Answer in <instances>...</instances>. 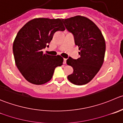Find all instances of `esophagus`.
Masks as SVG:
<instances>
[{"instance_id": "obj_1", "label": "esophagus", "mask_w": 123, "mask_h": 123, "mask_svg": "<svg viewBox=\"0 0 123 123\" xmlns=\"http://www.w3.org/2000/svg\"><path fill=\"white\" fill-rule=\"evenodd\" d=\"M66 61H67V59L66 58H64V64H66Z\"/></svg>"}]
</instances>
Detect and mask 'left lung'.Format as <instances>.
I'll return each mask as SVG.
<instances>
[{"label": "left lung", "mask_w": 123, "mask_h": 123, "mask_svg": "<svg viewBox=\"0 0 123 123\" xmlns=\"http://www.w3.org/2000/svg\"><path fill=\"white\" fill-rule=\"evenodd\" d=\"M62 21L67 29L73 34L80 55L77 59L70 57L67 60V64L73 68V73L68 76V79L76 85L86 84L103 65L105 40L97 25L87 17L76 15Z\"/></svg>", "instance_id": "left-lung-1"}]
</instances>
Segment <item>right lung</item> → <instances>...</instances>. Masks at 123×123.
<instances>
[{
	"mask_svg": "<svg viewBox=\"0 0 123 123\" xmlns=\"http://www.w3.org/2000/svg\"><path fill=\"white\" fill-rule=\"evenodd\" d=\"M62 20L34 18L25 24L17 34L12 47L15 62L30 83H47L52 79L55 68L63 64L64 59L60 55H49L42 51L50 43L55 32L65 29Z\"/></svg>",
	"mask_w": 123,
	"mask_h": 123,
	"instance_id": "1",
	"label": "right lung"
}]
</instances>
